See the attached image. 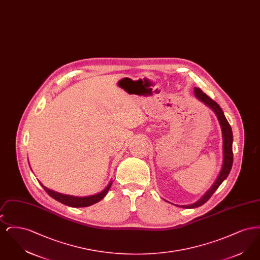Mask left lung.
Segmentation results:
<instances>
[{"label":"left lung","mask_w":260,"mask_h":260,"mask_svg":"<svg viewBox=\"0 0 260 260\" xmlns=\"http://www.w3.org/2000/svg\"><path fill=\"white\" fill-rule=\"evenodd\" d=\"M194 91H195V96L199 100H201L202 102H204L206 105H208L210 109H212L213 112L216 114L217 119L219 121V124L221 125L223 137V165L221 172L219 173V175L217 176L213 185L210 187V190L195 204L189 205V206H181V208H185V209L198 208V207H201L202 205H204L206 202H208L209 199L212 196V194L216 191V189L226 179V177L228 176V174L232 169V165H233V149H232L233 134H232L231 125L226 120L222 109L220 108V106L214 100H212L205 92H203V90H201V88L195 87Z\"/></svg>","instance_id":"left-lung-1"}]
</instances>
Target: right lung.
<instances>
[{"mask_svg": "<svg viewBox=\"0 0 260 260\" xmlns=\"http://www.w3.org/2000/svg\"><path fill=\"white\" fill-rule=\"evenodd\" d=\"M42 187L45 189V191L50 195L51 198L56 200L57 202L62 203L66 206H69V207H73V208H82V207H88L90 205H93L95 203L99 202L100 200L105 197V195L107 194L108 190L110 189L112 183L110 182L109 185L107 186L101 193L96 194V195H93V196H90V197H84V198H78V197H73V196H67V195H63V194H59L57 192H54V191H51L50 189H48L47 187L43 185L41 183Z\"/></svg>", "mask_w": 260, "mask_h": 260, "instance_id": "obj_1", "label": "right lung"}]
</instances>
